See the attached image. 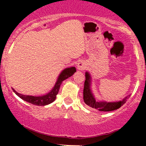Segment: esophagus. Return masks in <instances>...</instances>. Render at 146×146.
Instances as JSON below:
<instances>
[{"instance_id": "34e87169", "label": "esophagus", "mask_w": 146, "mask_h": 146, "mask_svg": "<svg viewBox=\"0 0 146 146\" xmlns=\"http://www.w3.org/2000/svg\"><path fill=\"white\" fill-rule=\"evenodd\" d=\"M86 64L84 62L80 61V62H79L78 64V68L79 70H84V69H85V68H86Z\"/></svg>"}]
</instances>
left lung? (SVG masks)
<instances>
[{"mask_svg":"<svg viewBox=\"0 0 146 146\" xmlns=\"http://www.w3.org/2000/svg\"><path fill=\"white\" fill-rule=\"evenodd\" d=\"M86 80L84 82V92H83V98L84 102L88 105V106L91 108H95V109L99 110V111L103 112H108L115 110L119 108L121 106H123L127 100L130 98V95H129L123 99L122 101L117 102H98L95 100V99L92 93L91 90L90 88V77L88 73H86Z\"/></svg>","mask_w":146,"mask_h":146,"instance_id":"left-lung-1","label":"left lung"}]
</instances>
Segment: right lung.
<instances>
[{
  "instance_id": "1",
  "label": "right lung",
  "mask_w": 146,
  "mask_h": 146,
  "mask_svg": "<svg viewBox=\"0 0 146 146\" xmlns=\"http://www.w3.org/2000/svg\"><path fill=\"white\" fill-rule=\"evenodd\" d=\"M76 71V68L75 67H71L65 68L64 71L62 72L61 74L58 77V80H57L55 86L51 90V92L47 93L46 95H42V96L35 97V96H30V95H22L21 93H18L15 90L14 88H12L13 91L18 95L19 98H21L22 100L25 101L29 102L30 104H32L33 105L37 106H45L51 104L53 101H55L56 98V95H58V92L61 84L64 80L67 79L69 77L72 76L73 73Z\"/></svg>"
}]
</instances>
